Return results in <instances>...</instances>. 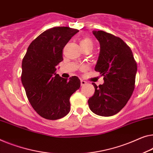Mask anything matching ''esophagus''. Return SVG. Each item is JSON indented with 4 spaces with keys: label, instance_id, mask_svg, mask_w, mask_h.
I'll return each instance as SVG.
<instances>
[{
    "label": "esophagus",
    "instance_id": "1",
    "mask_svg": "<svg viewBox=\"0 0 153 153\" xmlns=\"http://www.w3.org/2000/svg\"><path fill=\"white\" fill-rule=\"evenodd\" d=\"M81 86H83V85H85V84H86V82L83 80V79H81Z\"/></svg>",
    "mask_w": 153,
    "mask_h": 153
}]
</instances>
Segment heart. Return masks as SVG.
<instances>
[{
  "instance_id": "heart-1",
  "label": "heart",
  "mask_w": 153,
  "mask_h": 153,
  "mask_svg": "<svg viewBox=\"0 0 153 153\" xmlns=\"http://www.w3.org/2000/svg\"><path fill=\"white\" fill-rule=\"evenodd\" d=\"M79 44H80V46L84 51H85V50H91V51L93 48V41L88 37H84L80 40Z\"/></svg>"
}]
</instances>
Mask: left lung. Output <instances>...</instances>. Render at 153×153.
<instances>
[{
    "mask_svg": "<svg viewBox=\"0 0 153 153\" xmlns=\"http://www.w3.org/2000/svg\"><path fill=\"white\" fill-rule=\"evenodd\" d=\"M100 44L95 70L104 76V83L97 86L88 100V106L96 115L109 117L122 110L135 89L137 66L133 52L120 38L104 31H93Z\"/></svg>",
    "mask_w": 153,
    "mask_h": 153,
    "instance_id": "obj_1",
    "label": "left lung"
}]
</instances>
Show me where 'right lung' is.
<instances>
[{
	"instance_id": "1",
	"label": "right lung",
	"mask_w": 153,
	"mask_h": 153,
	"mask_svg": "<svg viewBox=\"0 0 153 153\" xmlns=\"http://www.w3.org/2000/svg\"><path fill=\"white\" fill-rule=\"evenodd\" d=\"M78 31L67 27L47 29L31 42L22 59L21 81L27 97L45 119L56 120L67 115L70 97L80 86L77 77L67 80L56 72L63 60L64 47Z\"/></svg>"
}]
</instances>
